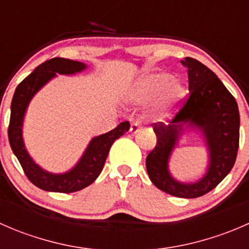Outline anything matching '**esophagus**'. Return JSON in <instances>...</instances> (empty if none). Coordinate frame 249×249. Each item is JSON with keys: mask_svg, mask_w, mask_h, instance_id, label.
Wrapping results in <instances>:
<instances>
[{"mask_svg": "<svg viewBox=\"0 0 249 249\" xmlns=\"http://www.w3.org/2000/svg\"><path fill=\"white\" fill-rule=\"evenodd\" d=\"M140 129H141L140 122H137L136 120V122L131 123V126H130V132H131V134H137Z\"/></svg>", "mask_w": 249, "mask_h": 249, "instance_id": "esophagus-1", "label": "esophagus"}]
</instances>
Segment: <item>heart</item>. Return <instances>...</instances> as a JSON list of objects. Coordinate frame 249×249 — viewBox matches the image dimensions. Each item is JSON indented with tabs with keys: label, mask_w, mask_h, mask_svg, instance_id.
<instances>
[{
	"label": "heart",
	"mask_w": 249,
	"mask_h": 249,
	"mask_svg": "<svg viewBox=\"0 0 249 249\" xmlns=\"http://www.w3.org/2000/svg\"><path fill=\"white\" fill-rule=\"evenodd\" d=\"M130 96L137 104H147L159 96L158 112L165 117L178 108L185 96V87L182 80L173 78L169 72L157 71L141 77L130 91Z\"/></svg>",
	"instance_id": "heart-1"
}]
</instances>
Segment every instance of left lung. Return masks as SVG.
<instances>
[{"mask_svg":"<svg viewBox=\"0 0 249 249\" xmlns=\"http://www.w3.org/2000/svg\"><path fill=\"white\" fill-rule=\"evenodd\" d=\"M188 69L189 99L169 124L154 125L157 145L145 159L148 176L157 188L184 199L202 196L231 171L240 139L237 102L222 80L192 57L180 60ZM196 129L208 149L206 171L195 182H182L169 171V159L183 134Z\"/></svg>","mask_w":249,"mask_h":249,"instance_id":"1","label":"left lung"}]
</instances>
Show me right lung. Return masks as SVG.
Listing matches in <instances>:
<instances>
[{"mask_svg":"<svg viewBox=\"0 0 249 249\" xmlns=\"http://www.w3.org/2000/svg\"><path fill=\"white\" fill-rule=\"evenodd\" d=\"M88 66L84 62L54 57L39 65L29 74L14 92L11 105V120L8 139L12 150L19 160L25 175L39 189L54 193H73L95 182L104 169L105 161L113 142L129 131L130 123L123 122L115 129L100 136L92 137L77 164L69 171L53 173L39 166L27 152L22 137L25 113L35 95L57 74L71 76L80 73Z\"/></svg>","mask_w":249,"mask_h":249,"instance_id":"right-lung-1","label":"right lung"}]
</instances>
